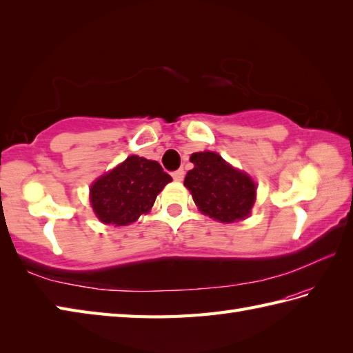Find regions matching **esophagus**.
I'll list each match as a JSON object with an SVG mask.
<instances>
[{"instance_id": "esophagus-1", "label": "esophagus", "mask_w": 353, "mask_h": 353, "mask_svg": "<svg viewBox=\"0 0 353 353\" xmlns=\"http://www.w3.org/2000/svg\"><path fill=\"white\" fill-rule=\"evenodd\" d=\"M172 176H174L175 181H183V179H184V169H178V170H175L174 174H172Z\"/></svg>"}]
</instances>
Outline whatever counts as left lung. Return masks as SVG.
<instances>
[{
  "mask_svg": "<svg viewBox=\"0 0 353 353\" xmlns=\"http://www.w3.org/2000/svg\"><path fill=\"white\" fill-rule=\"evenodd\" d=\"M190 161L194 168L187 172L184 185L203 214L226 223L249 214L256 192L252 179L216 152L192 154Z\"/></svg>",
  "mask_w": 353,
  "mask_h": 353,
  "instance_id": "1",
  "label": "left lung"
}]
</instances>
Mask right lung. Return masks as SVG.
Returning a JSON list of instances; mask_svg holds the SVG:
<instances>
[{
    "instance_id": "right-lung-1",
    "label": "right lung",
    "mask_w": 353,
    "mask_h": 353,
    "mask_svg": "<svg viewBox=\"0 0 353 353\" xmlns=\"http://www.w3.org/2000/svg\"><path fill=\"white\" fill-rule=\"evenodd\" d=\"M172 176L157 161L131 155L119 166L98 178L90 189L93 211L103 223L128 225L154 205L157 194Z\"/></svg>"
}]
</instances>
